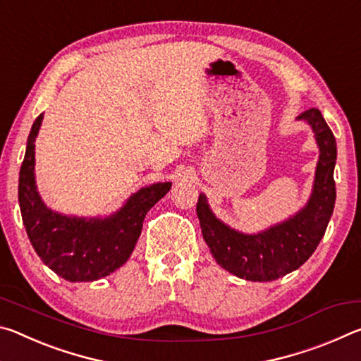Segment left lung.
Masks as SVG:
<instances>
[{"mask_svg":"<svg viewBox=\"0 0 361 361\" xmlns=\"http://www.w3.org/2000/svg\"><path fill=\"white\" fill-rule=\"evenodd\" d=\"M314 132L319 146L312 192L295 215L267 229L247 234L223 223L212 212L207 195L199 194L197 216L210 253L219 266L235 277L252 282H272L286 276L307 261L322 237L334 210L336 138L317 108L299 114Z\"/></svg>","mask_w":361,"mask_h":361,"instance_id":"left-lung-1","label":"left lung"}]
</instances>
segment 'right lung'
<instances>
[{
	"instance_id": "1",
	"label": "right lung",
	"mask_w": 361,
	"mask_h": 361,
	"mask_svg": "<svg viewBox=\"0 0 361 361\" xmlns=\"http://www.w3.org/2000/svg\"><path fill=\"white\" fill-rule=\"evenodd\" d=\"M39 114L27 140L19 175V205L28 239L41 261L68 282H94L109 276L130 258L151 207L166 195L172 183L140 188L119 210L108 216H75L54 212L38 192L35 175V142Z\"/></svg>"
}]
</instances>
